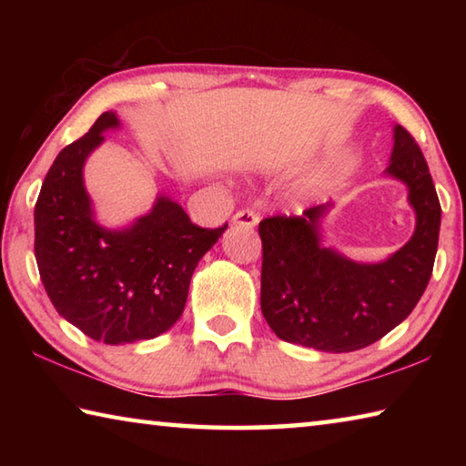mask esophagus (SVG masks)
I'll return each instance as SVG.
<instances>
[{
    "instance_id": "1",
    "label": "esophagus",
    "mask_w": 466,
    "mask_h": 466,
    "mask_svg": "<svg viewBox=\"0 0 466 466\" xmlns=\"http://www.w3.org/2000/svg\"><path fill=\"white\" fill-rule=\"evenodd\" d=\"M234 224H240V226H247L252 228L258 224V214L255 209H240L234 214Z\"/></svg>"
}]
</instances>
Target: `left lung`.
<instances>
[{
  "label": "left lung",
  "instance_id": "8db88e82",
  "mask_svg": "<svg viewBox=\"0 0 466 466\" xmlns=\"http://www.w3.org/2000/svg\"><path fill=\"white\" fill-rule=\"evenodd\" d=\"M386 175L407 185L415 232L382 263H356L322 247L320 218L330 203L258 224L261 310L283 341L330 353L356 351L390 333L420 302L436 258L441 208L428 162L400 125H394Z\"/></svg>",
  "mask_w": 466,
  "mask_h": 466
}]
</instances>
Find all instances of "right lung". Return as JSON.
I'll return each instance as SVG.
<instances>
[{
    "label": "right lung",
    "instance_id": "1",
    "mask_svg": "<svg viewBox=\"0 0 466 466\" xmlns=\"http://www.w3.org/2000/svg\"><path fill=\"white\" fill-rule=\"evenodd\" d=\"M119 125L108 110L63 147L35 205V257L46 296L63 319L106 345L167 333L185 310L197 263L228 228L195 226L167 195L127 228L100 226L84 187V164L105 131Z\"/></svg>",
    "mask_w": 466,
    "mask_h": 466
}]
</instances>
